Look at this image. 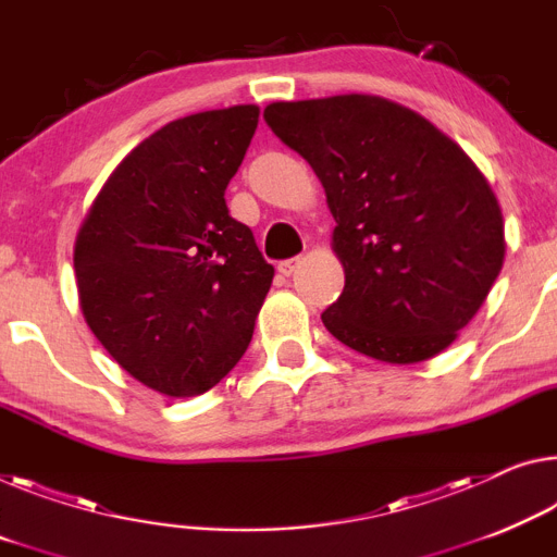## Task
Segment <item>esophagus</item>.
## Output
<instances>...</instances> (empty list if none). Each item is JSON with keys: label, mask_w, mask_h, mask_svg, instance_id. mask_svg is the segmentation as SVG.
Wrapping results in <instances>:
<instances>
[{"label": "esophagus", "mask_w": 557, "mask_h": 557, "mask_svg": "<svg viewBox=\"0 0 557 557\" xmlns=\"http://www.w3.org/2000/svg\"><path fill=\"white\" fill-rule=\"evenodd\" d=\"M301 261H304L301 256H294V259H286V261H281V263H278V271L284 273V276H294L296 269L301 267Z\"/></svg>", "instance_id": "34e87169"}]
</instances>
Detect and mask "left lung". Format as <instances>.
I'll return each instance as SVG.
<instances>
[{"mask_svg":"<svg viewBox=\"0 0 557 557\" xmlns=\"http://www.w3.org/2000/svg\"><path fill=\"white\" fill-rule=\"evenodd\" d=\"M263 119L311 164L336 219L346 286L323 326L386 363L446 350L506 259L500 203L473 159L425 116L373 94L273 101Z\"/></svg>","mask_w":557,"mask_h":557,"instance_id":"1","label":"left lung"}]
</instances>
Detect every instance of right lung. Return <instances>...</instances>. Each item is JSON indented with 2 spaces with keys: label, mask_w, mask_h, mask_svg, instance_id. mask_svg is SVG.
I'll return each mask as SVG.
<instances>
[{
  "label": "right lung",
  "mask_w": 557,
  "mask_h": 557,
  "mask_svg": "<svg viewBox=\"0 0 557 557\" xmlns=\"http://www.w3.org/2000/svg\"><path fill=\"white\" fill-rule=\"evenodd\" d=\"M259 107L199 111L122 159L74 244L79 306L109 356L171 398L201 396L251 344L273 267L224 191Z\"/></svg>",
  "instance_id": "right-lung-1"
}]
</instances>
